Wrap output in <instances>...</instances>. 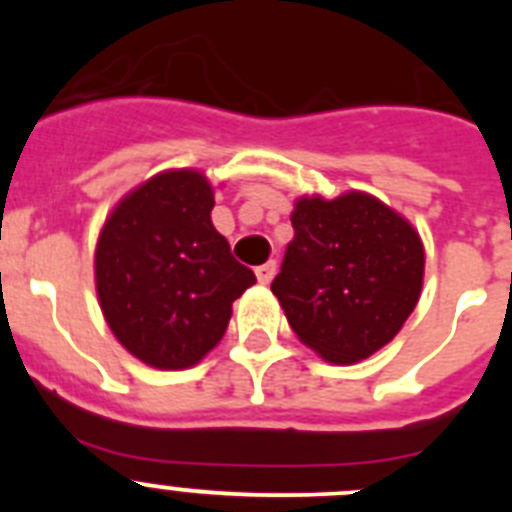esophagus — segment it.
Returning <instances> with one entry per match:
<instances>
[{"label":"esophagus","instance_id":"esophagus-1","mask_svg":"<svg viewBox=\"0 0 512 512\" xmlns=\"http://www.w3.org/2000/svg\"><path fill=\"white\" fill-rule=\"evenodd\" d=\"M274 274H277V261H266V264L256 266V279L261 284H269L274 279Z\"/></svg>","mask_w":512,"mask_h":512}]
</instances>
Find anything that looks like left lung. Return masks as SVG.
Wrapping results in <instances>:
<instances>
[{"mask_svg":"<svg viewBox=\"0 0 512 512\" xmlns=\"http://www.w3.org/2000/svg\"><path fill=\"white\" fill-rule=\"evenodd\" d=\"M295 238L271 292L302 343L333 364H354L390 343L423 287L413 225L369 194L300 200Z\"/></svg>","mask_w":512,"mask_h":512,"instance_id":"8db88e82","label":"left lung"}]
</instances>
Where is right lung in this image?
<instances>
[{
	"label": "right lung",
	"mask_w": 512,
	"mask_h": 512,
	"mask_svg": "<svg viewBox=\"0 0 512 512\" xmlns=\"http://www.w3.org/2000/svg\"><path fill=\"white\" fill-rule=\"evenodd\" d=\"M197 171H166L128 194L97 243V295L117 341L156 369H184L223 338L256 282L210 220Z\"/></svg>",
	"instance_id": "right-lung-1"
}]
</instances>
